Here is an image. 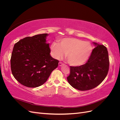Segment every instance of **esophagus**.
<instances>
[{
    "mask_svg": "<svg viewBox=\"0 0 120 120\" xmlns=\"http://www.w3.org/2000/svg\"><path fill=\"white\" fill-rule=\"evenodd\" d=\"M63 64H63V63H61V62H59V66H63Z\"/></svg>",
    "mask_w": 120,
    "mask_h": 120,
    "instance_id": "esophagus-1",
    "label": "esophagus"
}]
</instances>
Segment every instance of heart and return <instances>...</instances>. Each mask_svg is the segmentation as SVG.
<instances>
[{"mask_svg": "<svg viewBox=\"0 0 120 120\" xmlns=\"http://www.w3.org/2000/svg\"><path fill=\"white\" fill-rule=\"evenodd\" d=\"M50 49L54 58L60 59L65 53L69 64L73 66H79L88 59L92 52V47L89 42L83 41L81 39L66 38L61 39L59 45L52 43Z\"/></svg>", "mask_w": 120, "mask_h": 120, "instance_id": "heart-1", "label": "heart"}]
</instances>
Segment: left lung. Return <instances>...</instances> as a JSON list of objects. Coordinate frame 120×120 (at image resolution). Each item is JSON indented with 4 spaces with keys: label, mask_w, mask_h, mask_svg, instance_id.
<instances>
[{
    "label": "left lung",
    "mask_w": 120,
    "mask_h": 120,
    "mask_svg": "<svg viewBox=\"0 0 120 120\" xmlns=\"http://www.w3.org/2000/svg\"><path fill=\"white\" fill-rule=\"evenodd\" d=\"M94 44L96 47L85 64L70 67L67 80L73 88L79 90L96 88L104 80L109 71L110 63L107 48L96 42Z\"/></svg>",
    "instance_id": "left-lung-1"
}]
</instances>
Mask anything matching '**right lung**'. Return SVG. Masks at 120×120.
Masks as SVG:
<instances>
[{
	"instance_id": "right-lung-1",
	"label": "right lung",
	"mask_w": 120,
	"mask_h": 120,
	"mask_svg": "<svg viewBox=\"0 0 120 120\" xmlns=\"http://www.w3.org/2000/svg\"><path fill=\"white\" fill-rule=\"evenodd\" d=\"M48 34L26 37L14 45L10 59L12 74L16 80L25 86L36 88L43 85L59 61L50 55Z\"/></svg>"
}]
</instances>
